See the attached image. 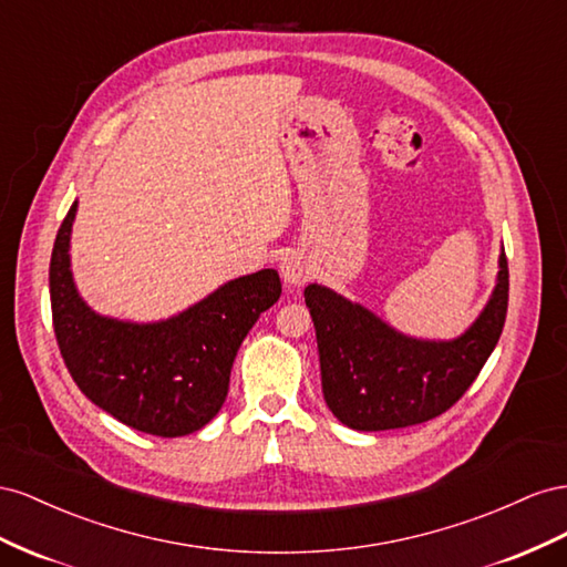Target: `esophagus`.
Returning <instances> with one entry per match:
<instances>
[{"label": "esophagus", "instance_id": "esophagus-1", "mask_svg": "<svg viewBox=\"0 0 567 567\" xmlns=\"http://www.w3.org/2000/svg\"><path fill=\"white\" fill-rule=\"evenodd\" d=\"M280 272H282V280L287 285H301V282L309 280V264L303 261V256L289 254V256L282 258Z\"/></svg>", "mask_w": 567, "mask_h": 567}]
</instances>
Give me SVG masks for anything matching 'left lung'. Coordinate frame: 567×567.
<instances>
[{"instance_id":"1","label":"left lung","mask_w":567,"mask_h":567,"mask_svg":"<svg viewBox=\"0 0 567 567\" xmlns=\"http://www.w3.org/2000/svg\"><path fill=\"white\" fill-rule=\"evenodd\" d=\"M473 328L454 342L403 337L332 289H303L320 351L322 396L351 430L378 432L425 423L449 411L492 355L508 311V261Z\"/></svg>"}]
</instances>
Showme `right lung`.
I'll list each match as a JSON object with an SVG mask.
<instances>
[{
  "label": "right lung",
  "mask_w": 567,
  "mask_h": 567,
  "mask_svg": "<svg viewBox=\"0 0 567 567\" xmlns=\"http://www.w3.org/2000/svg\"><path fill=\"white\" fill-rule=\"evenodd\" d=\"M75 208L78 202L61 223L50 261L54 334L73 382L133 430L156 436L202 430L228 396L241 339L280 299V275L272 268L245 275L181 316L150 326L96 316L71 278Z\"/></svg>",
  "instance_id": "1"
}]
</instances>
